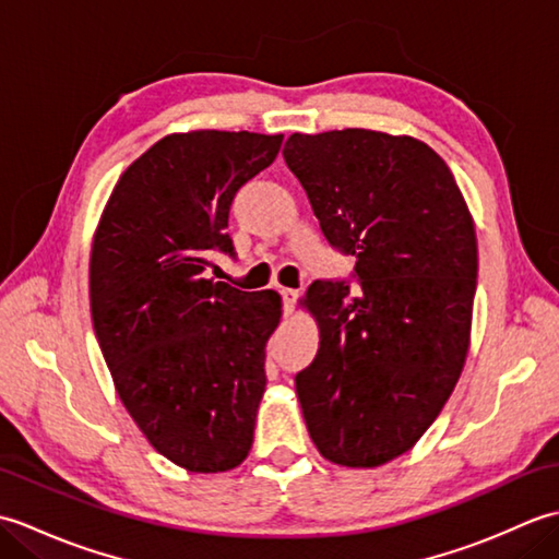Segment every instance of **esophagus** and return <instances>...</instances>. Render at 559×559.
Returning a JSON list of instances; mask_svg holds the SVG:
<instances>
[{
  "mask_svg": "<svg viewBox=\"0 0 559 559\" xmlns=\"http://www.w3.org/2000/svg\"><path fill=\"white\" fill-rule=\"evenodd\" d=\"M278 293H281V300H283V312L290 314V312H293V307H295V300H298V290H293V288H281Z\"/></svg>",
  "mask_w": 559,
  "mask_h": 559,
  "instance_id": "1",
  "label": "esophagus"
}]
</instances>
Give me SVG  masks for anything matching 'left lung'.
Listing matches in <instances>:
<instances>
[{
	"label": "left lung",
	"mask_w": 559,
	"mask_h": 559,
	"mask_svg": "<svg viewBox=\"0 0 559 559\" xmlns=\"http://www.w3.org/2000/svg\"><path fill=\"white\" fill-rule=\"evenodd\" d=\"M353 278L314 281L319 350L295 374L322 456L374 468L435 423L466 362L478 242L454 175L413 136L293 134L283 148Z\"/></svg>",
	"instance_id": "obj_1"
}]
</instances>
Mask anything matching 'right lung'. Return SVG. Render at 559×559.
I'll return each mask as SVG.
<instances>
[{
    "instance_id": "add662e5",
    "label": "right lung",
    "mask_w": 559,
    "mask_h": 559,
    "mask_svg": "<svg viewBox=\"0 0 559 559\" xmlns=\"http://www.w3.org/2000/svg\"><path fill=\"white\" fill-rule=\"evenodd\" d=\"M283 134H170L115 185L91 249V314L124 408L158 454L194 473L247 459L278 293L206 278L233 254L235 194Z\"/></svg>"
}]
</instances>
